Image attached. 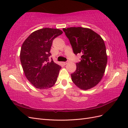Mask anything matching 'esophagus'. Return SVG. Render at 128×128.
I'll return each instance as SVG.
<instances>
[{
	"mask_svg": "<svg viewBox=\"0 0 128 128\" xmlns=\"http://www.w3.org/2000/svg\"><path fill=\"white\" fill-rule=\"evenodd\" d=\"M62 64H63L64 65H66V64H68V62H62Z\"/></svg>",
	"mask_w": 128,
	"mask_h": 128,
	"instance_id": "obj_1",
	"label": "esophagus"
}]
</instances>
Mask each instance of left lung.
I'll return each instance as SVG.
<instances>
[{
  "instance_id": "obj_1",
  "label": "left lung",
  "mask_w": 128,
  "mask_h": 128,
  "mask_svg": "<svg viewBox=\"0 0 128 128\" xmlns=\"http://www.w3.org/2000/svg\"><path fill=\"white\" fill-rule=\"evenodd\" d=\"M69 39L73 52L81 54L76 62V69L71 74L72 80L80 88L86 90L94 88L102 79L107 62L104 42L92 30L72 27L62 28Z\"/></svg>"
}]
</instances>
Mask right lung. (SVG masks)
<instances>
[{"mask_svg":"<svg viewBox=\"0 0 128 128\" xmlns=\"http://www.w3.org/2000/svg\"><path fill=\"white\" fill-rule=\"evenodd\" d=\"M62 34L59 29L44 28L32 33L21 48L20 60L26 78L34 87L46 89L56 82L61 66L50 57L53 40Z\"/></svg>","mask_w":128,"mask_h":128,"instance_id":"1","label":"right lung"}]
</instances>
